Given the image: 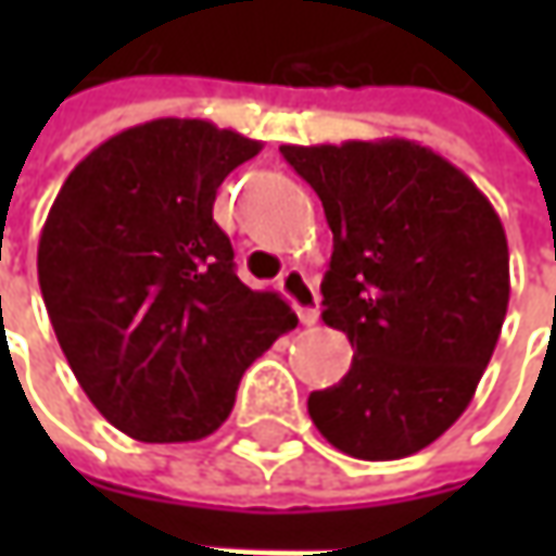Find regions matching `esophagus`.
Returning <instances> with one entry per match:
<instances>
[{
	"instance_id": "34e87169",
	"label": "esophagus",
	"mask_w": 556,
	"mask_h": 556,
	"mask_svg": "<svg viewBox=\"0 0 556 556\" xmlns=\"http://www.w3.org/2000/svg\"><path fill=\"white\" fill-rule=\"evenodd\" d=\"M278 290L290 300V306L296 309L303 325H315L318 321V290L306 278L303 268H288L281 278H278Z\"/></svg>"
}]
</instances>
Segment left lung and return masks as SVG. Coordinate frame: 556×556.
<instances>
[{
	"mask_svg": "<svg viewBox=\"0 0 556 556\" xmlns=\"http://www.w3.org/2000/svg\"><path fill=\"white\" fill-rule=\"evenodd\" d=\"M333 231L321 318L353 343L340 383L309 395L333 448L415 455L470 405L510 300L495 206L458 166L405 139L281 144Z\"/></svg>",
	"mask_w": 556,
	"mask_h": 556,
	"instance_id": "left-lung-1",
	"label": "left lung"
}]
</instances>
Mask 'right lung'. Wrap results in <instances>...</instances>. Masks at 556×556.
Listing matches in <instances>:
<instances>
[{
	"label": "right lung",
	"instance_id": "obj_1",
	"mask_svg": "<svg viewBox=\"0 0 556 556\" xmlns=\"http://www.w3.org/2000/svg\"><path fill=\"white\" fill-rule=\"evenodd\" d=\"M260 148L206 119H151L98 144L54 198L42 300L79 387L126 437H210L247 365L296 328L278 293L235 275L213 223L223 179Z\"/></svg>",
	"mask_w": 556,
	"mask_h": 556
}]
</instances>
